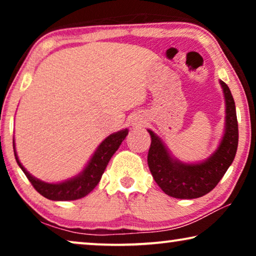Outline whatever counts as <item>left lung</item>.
<instances>
[{"label":"left lung","instance_id":"1","mask_svg":"<svg viewBox=\"0 0 256 256\" xmlns=\"http://www.w3.org/2000/svg\"><path fill=\"white\" fill-rule=\"evenodd\" d=\"M220 84L226 101L225 135L218 150L208 160L199 164L174 160L160 140L148 130L152 138L148 152L150 172L164 194L170 197L194 199L208 194L216 186L236 157L239 141L236 104L228 86L224 82Z\"/></svg>","mask_w":256,"mask_h":256}]
</instances>
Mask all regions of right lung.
Listing matches in <instances>:
<instances>
[{
  "label": "right lung",
  "instance_id": "obj_1",
  "mask_svg": "<svg viewBox=\"0 0 256 256\" xmlns=\"http://www.w3.org/2000/svg\"><path fill=\"white\" fill-rule=\"evenodd\" d=\"M127 135L128 129H124V130L118 132L115 134L108 136L99 146V148L96 149V152H94L93 157L90 158L88 166L85 168V170L79 176L59 184L44 183V182L32 177L20 163L16 152L15 157L17 164L23 170V172L26 174V178L30 180L31 185L38 194L50 199V200H76V199L85 197L96 186L112 156L118 149V146H120Z\"/></svg>",
  "mask_w": 256,
  "mask_h": 256
}]
</instances>
